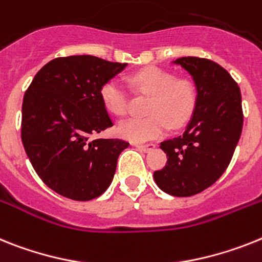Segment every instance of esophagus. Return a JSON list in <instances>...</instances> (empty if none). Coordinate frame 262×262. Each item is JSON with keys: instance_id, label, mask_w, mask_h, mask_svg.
I'll return each mask as SVG.
<instances>
[{"instance_id": "34e87169", "label": "esophagus", "mask_w": 262, "mask_h": 262, "mask_svg": "<svg viewBox=\"0 0 262 262\" xmlns=\"http://www.w3.org/2000/svg\"><path fill=\"white\" fill-rule=\"evenodd\" d=\"M136 148L140 149V150L142 151H149L151 150V149H155L156 145L151 144V142H149V144H136Z\"/></svg>"}]
</instances>
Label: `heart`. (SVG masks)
<instances>
[{
  "label": "heart",
  "mask_w": 262,
  "mask_h": 262,
  "mask_svg": "<svg viewBox=\"0 0 262 262\" xmlns=\"http://www.w3.org/2000/svg\"><path fill=\"white\" fill-rule=\"evenodd\" d=\"M130 82L141 92L153 94L148 105V117L130 118L117 126L121 137L144 142L164 136L170 124L179 127L192 117L197 102V90L192 81L177 78L172 72L157 67L138 70ZM105 109L122 117L129 109V97L122 82L116 78L102 85L100 92Z\"/></svg>",
  "instance_id": "heart-1"
}]
</instances>
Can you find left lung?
<instances>
[{"label": "left lung", "instance_id": "1", "mask_svg": "<svg viewBox=\"0 0 262 262\" xmlns=\"http://www.w3.org/2000/svg\"><path fill=\"white\" fill-rule=\"evenodd\" d=\"M173 62L193 77L197 102L185 132L161 142L168 161L153 177L165 193L189 197L213 185L232 160L243 132L241 92L217 62L199 57Z\"/></svg>", "mask_w": 262, "mask_h": 262}]
</instances>
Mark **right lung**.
<instances>
[{
	"mask_svg": "<svg viewBox=\"0 0 262 262\" xmlns=\"http://www.w3.org/2000/svg\"><path fill=\"white\" fill-rule=\"evenodd\" d=\"M126 65L94 56L60 57L41 68L25 92L24 148L39 179L58 194L89 201L111 185L129 142L92 136L113 126L100 92Z\"/></svg>",
	"mask_w": 262,
	"mask_h": 262,
	"instance_id": "obj_1",
	"label": "right lung"
}]
</instances>
